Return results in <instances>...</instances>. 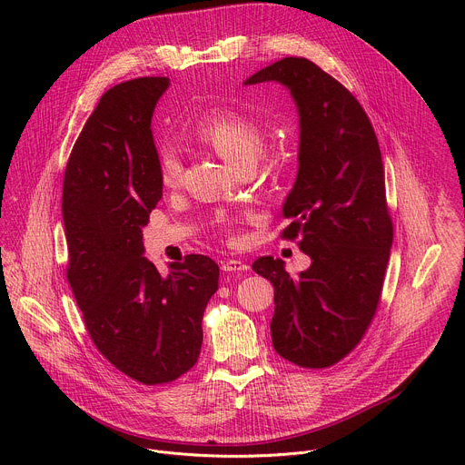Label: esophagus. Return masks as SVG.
Listing matches in <instances>:
<instances>
[{
	"mask_svg": "<svg viewBox=\"0 0 465 465\" xmlns=\"http://www.w3.org/2000/svg\"><path fill=\"white\" fill-rule=\"evenodd\" d=\"M221 269L224 272H244V271H248V264L239 259H224V261H221Z\"/></svg>",
	"mask_w": 465,
	"mask_h": 465,
	"instance_id": "obj_1",
	"label": "esophagus"
}]
</instances>
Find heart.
Wrapping results in <instances>:
<instances>
[{"instance_id": "heart-1", "label": "heart", "mask_w": 465, "mask_h": 465, "mask_svg": "<svg viewBox=\"0 0 465 465\" xmlns=\"http://www.w3.org/2000/svg\"><path fill=\"white\" fill-rule=\"evenodd\" d=\"M194 138L213 149L235 169L252 167L264 147L259 121L235 110H215L208 114L196 124ZM182 173L183 165L178 153L173 147H163L158 154L160 183L174 189L182 182Z\"/></svg>"}]
</instances>
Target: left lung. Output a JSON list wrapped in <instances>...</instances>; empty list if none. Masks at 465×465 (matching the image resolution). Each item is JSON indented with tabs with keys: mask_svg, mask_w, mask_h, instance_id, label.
Segmentation results:
<instances>
[{
	"mask_svg": "<svg viewBox=\"0 0 465 465\" xmlns=\"http://www.w3.org/2000/svg\"><path fill=\"white\" fill-rule=\"evenodd\" d=\"M267 81L285 84L300 114V167L283 204L291 224L280 237L312 262L298 278L271 255L252 269L274 285V350L320 370L357 348L379 307L393 239L384 167L364 108L320 65L285 56L246 84Z\"/></svg>",
	"mask_w": 465,
	"mask_h": 465,
	"instance_id": "obj_1",
	"label": "left lung"
}]
</instances>
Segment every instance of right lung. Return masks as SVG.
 <instances>
[{"label":"right lung","mask_w":465,"mask_h":465,"mask_svg":"<svg viewBox=\"0 0 465 465\" xmlns=\"http://www.w3.org/2000/svg\"><path fill=\"white\" fill-rule=\"evenodd\" d=\"M167 77L103 94L79 134L62 185L70 287L101 355L142 384L173 382L198 361L203 316L219 267L203 253L162 278L143 257L142 228L162 198L151 119Z\"/></svg>","instance_id":"obj_1"}]
</instances>
